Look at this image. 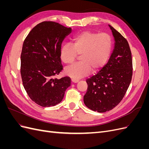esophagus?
Masks as SVG:
<instances>
[{"instance_id":"1","label":"esophagus","mask_w":149,"mask_h":149,"mask_svg":"<svg viewBox=\"0 0 149 149\" xmlns=\"http://www.w3.org/2000/svg\"><path fill=\"white\" fill-rule=\"evenodd\" d=\"M71 81H72V83H78L79 81V80L76 79H71Z\"/></svg>"}]
</instances>
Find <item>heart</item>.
Segmentation results:
<instances>
[{
	"instance_id": "obj_1",
	"label": "heart",
	"mask_w": 149,
	"mask_h": 149,
	"mask_svg": "<svg viewBox=\"0 0 149 149\" xmlns=\"http://www.w3.org/2000/svg\"><path fill=\"white\" fill-rule=\"evenodd\" d=\"M112 48L111 37L107 33L85 31L73 39V46L65 44L61 48L60 59L65 64L73 63L79 55L80 61L67 67L66 75L73 79L88 76L91 71H100L111 56Z\"/></svg>"
}]
</instances>
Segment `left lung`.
Returning <instances> with one entry per match:
<instances>
[{"label":"left lung","mask_w":149,"mask_h":149,"mask_svg":"<svg viewBox=\"0 0 149 149\" xmlns=\"http://www.w3.org/2000/svg\"><path fill=\"white\" fill-rule=\"evenodd\" d=\"M114 38V48L107 64L86 79L84 103L89 109L105 112L123 100L131 82L132 60L129 43L123 35L109 25Z\"/></svg>","instance_id":"1"}]
</instances>
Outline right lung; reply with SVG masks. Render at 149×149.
<instances>
[{
  "label": "right lung",
  "mask_w": 149,
  "mask_h": 149,
  "mask_svg": "<svg viewBox=\"0 0 149 149\" xmlns=\"http://www.w3.org/2000/svg\"><path fill=\"white\" fill-rule=\"evenodd\" d=\"M71 32V28L46 21L36 25L24 40L20 57L22 83L30 98L39 106L59 104L70 86L68 76L54 77L63 69L61 43Z\"/></svg>",
  "instance_id": "right-lung-1"
}]
</instances>
